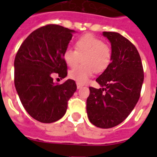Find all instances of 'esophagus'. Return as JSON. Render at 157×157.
Returning <instances> with one entry per match:
<instances>
[{"label": "esophagus", "instance_id": "1", "mask_svg": "<svg viewBox=\"0 0 157 157\" xmlns=\"http://www.w3.org/2000/svg\"><path fill=\"white\" fill-rule=\"evenodd\" d=\"M82 86H83V85L80 84V83H77V89H80V88L82 87Z\"/></svg>", "mask_w": 157, "mask_h": 157}]
</instances>
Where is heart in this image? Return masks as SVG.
<instances>
[{
	"instance_id": "b5f03b06",
	"label": "heart",
	"mask_w": 157,
	"mask_h": 157,
	"mask_svg": "<svg viewBox=\"0 0 157 157\" xmlns=\"http://www.w3.org/2000/svg\"><path fill=\"white\" fill-rule=\"evenodd\" d=\"M75 51L67 48L63 58L67 66L75 67L82 58L83 65L74 67L69 72V77L80 84H84L93 76L94 71L99 73L109 67L112 60V50L101 39L93 35H85L75 42Z\"/></svg>"
}]
</instances>
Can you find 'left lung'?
<instances>
[{"label":"left lung","instance_id":"8db88e82","mask_svg":"<svg viewBox=\"0 0 157 157\" xmlns=\"http://www.w3.org/2000/svg\"><path fill=\"white\" fill-rule=\"evenodd\" d=\"M111 43L112 60L96 79L102 88L90 87L86 100L89 120L95 126L111 128L122 122L135 107L144 82V70L137 48L118 33L103 32Z\"/></svg>","mask_w":157,"mask_h":157}]
</instances>
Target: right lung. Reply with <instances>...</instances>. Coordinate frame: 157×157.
Segmentation results:
<instances>
[{
	"label": "right lung",
	"instance_id": "right-lung-1",
	"mask_svg": "<svg viewBox=\"0 0 157 157\" xmlns=\"http://www.w3.org/2000/svg\"><path fill=\"white\" fill-rule=\"evenodd\" d=\"M74 30L50 24L33 31L22 43L14 60V83L22 105L34 119L52 123L66 113L67 101L77 90L74 80L54 83L52 73L67 77L63 54Z\"/></svg>",
	"mask_w": 157,
	"mask_h": 157
}]
</instances>
